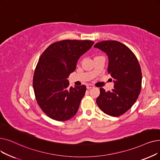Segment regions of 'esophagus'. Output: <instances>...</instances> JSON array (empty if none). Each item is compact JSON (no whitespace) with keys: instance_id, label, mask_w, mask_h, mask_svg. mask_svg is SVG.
Returning a JSON list of instances; mask_svg holds the SVG:
<instances>
[{"instance_id":"1","label":"esophagus","mask_w":160,"mask_h":160,"mask_svg":"<svg viewBox=\"0 0 160 160\" xmlns=\"http://www.w3.org/2000/svg\"><path fill=\"white\" fill-rule=\"evenodd\" d=\"M86 88H87V89H91V88H94V86L93 85H92V84H87L86 85Z\"/></svg>"}]
</instances>
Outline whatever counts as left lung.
I'll return each mask as SVG.
<instances>
[{
  "label": "left lung",
  "mask_w": 160,
  "mask_h": 160,
  "mask_svg": "<svg viewBox=\"0 0 160 160\" xmlns=\"http://www.w3.org/2000/svg\"><path fill=\"white\" fill-rule=\"evenodd\" d=\"M108 57V72L114 79V89L100 88L96 102L100 109L111 116L126 112L136 102L142 86V72L135 55L126 45L116 40H104L95 44Z\"/></svg>",
  "instance_id": "1"
}]
</instances>
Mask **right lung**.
Returning <instances> with one entry per match:
<instances>
[{"instance_id": "obj_1", "label": "right lung", "mask_w": 160, "mask_h": 160, "mask_svg": "<svg viewBox=\"0 0 160 160\" xmlns=\"http://www.w3.org/2000/svg\"><path fill=\"white\" fill-rule=\"evenodd\" d=\"M93 44L87 40H61L50 44L42 53L32 86L38 105L50 118L66 121L77 112L86 87H69L67 78L75 71L80 57Z\"/></svg>"}]
</instances>
